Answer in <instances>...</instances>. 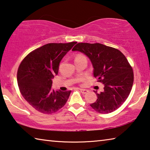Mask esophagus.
<instances>
[{
	"instance_id": "obj_1",
	"label": "esophagus",
	"mask_w": 150,
	"mask_h": 150,
	"mask_svg": "<svg viewBox=\"0 0 150 150\" xmlns=\"http://www.w3.org/2000/svg\"><path fill=\"white\" fill-rule=\"evenodd\" d=\"M80 91H81V93H82L83 94H86V93H87L88 92V90H87V89H83V88H81Z\"/></svg>"
}]
</instances>
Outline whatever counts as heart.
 <instances>
[{
  "label": "heart",
  "instance_id": "obj_1",
  "mask_svg": "<svg viewBox=\"0 0 150 150\" xmlns=\"http://www.w3.org/2000/svg\"><path fill=\"white\" fill-rule=\"evenodd\" d=\"M85 57L84 55H81V54H78L77 56L75 57V59H77V58H79V57Z\"/></svg>",
  "mask_w": 150,
  "mask_h": 150
}]
</instances>
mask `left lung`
Wrapping results in <instances>:
<instances>
[{
  "label": "left lung",
  "mask_w": 150,
  "mask_h": 150,
  "mask_svg": "<svg viewBox=\"0 0 150 150\" xmlns=\"http://www.w3.org/2000/svg\"><path fill=\"white\" fill-rule=\"evenodd\" d=\"M72 51L87 55L92 63L94 77L105 85L97 100L90 106L98 113L107 114L118 109L128 97L134 83V72L120 50L95 43H78Z\"/></svg>",
  "instance_id": "1"
}]
</instances>
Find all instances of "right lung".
Instances as JSON below:
<instances>
[{"instance_id":"obj_1","label":"right lung","mask_w":150,"mask_h":150,"mask_svg":"<svg viewBox=\"0 0 150 150\" xmlns=\"http://www.w3.org/2000/svg\"><path fill=\"white\" fill-rule=\"evenodd\" d=\"M77 42L50 43L28 54L18 69V85L22 95L35 110L53 114L65 105L71 91L52 89V79L57 75L61 60Z\"/></svg>"}]
</instances>
